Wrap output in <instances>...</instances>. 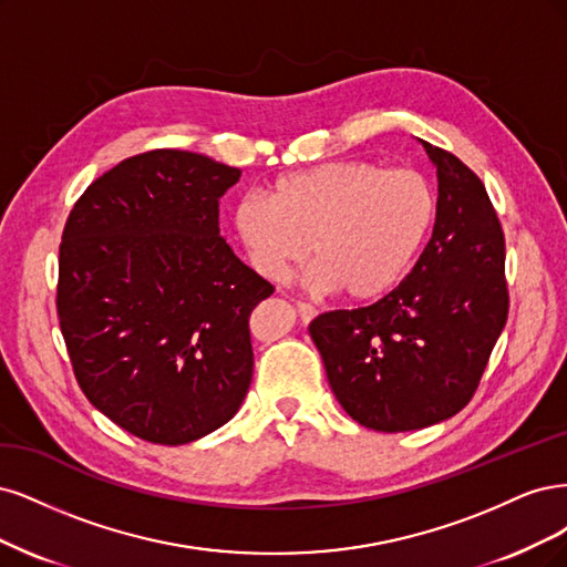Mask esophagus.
I'll list each match as a JSON object with an SVG mask.
<instances>
[{
    "label": "esophagus",
    "instance_id": "34e87169",
    "mask_svg": "<svg viewBox=\"0 0 567 567\" xmlns=\"http://www.w3.org/2000/svg\"><path fill=\"white\" fill-rule=\"evenodd\" d=\"M297 313H299V318H301L303 322H310V320H313V318L318 316V310H316V306H310V303H306V301H299V303H297Z\"/></svg>",
    "mask_w": 567,
    "mask_h": 567
}]
</instances>
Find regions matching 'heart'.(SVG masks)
<instances>
[{"label": "heart", "mask_w": 567, "mask_h": 567, "mask_svg": "<svg viewBox=\"0 0 567 567\" xmlns=\"http://www.w3.org/2000/svg\"><path fill=\"white\" fill-rule=\"evenodd\" d=\"M435 214L437 193L426 174L341 159L278 176L268 197L243 195L233 228L261 278L285 280L310 251V285L374 301L408 276Z\"/></svg>", "instance_id": "1"}]
</instances>
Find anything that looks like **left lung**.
I'll return each instance as SVG.
<instances>
[{
	"label": "left lung",
	"instance_id": "obj_1",
	"mask_svg": "<svg viewBox=\"0 0 567 567\" xmlns=\"http://www.w3.org/2000/svg\"><path fill=\"white\" fill-rule=\"evenodd\" d=\"M437 169V214L422 257L386 297L330 310L308 332L351 419L416 431L468 405L508 316L504 230L483 181L422 141Z\"/></svg>",
	"mask_w": 567,
	"mask_h": 567
}]
</instances>
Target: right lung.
Returning <instances> with one entry per match:
<instances>
[{
  "label": "right lung",
  "instance_id": "add662e5",
  "mask_svg": "<svg viewBox=\"0 0 567 567\" xmlns=\"http://www.w3.org/2000/svg\"><path fill=\"white\" fill-rule=\"evenodd\" d=\"M240 169L159 148L122 159L72 207L56 308L89 403L155 445H186L249 391V316L272 285L218 235Z\"/></svg>",
  "mask_w": 567,
  "mask_h": 567
}]
</instances>
